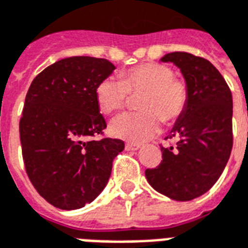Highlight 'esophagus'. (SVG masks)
Listing matches in <instances>:
<instances>
[{
  "label": "esophagus",
  "mask_w": 248,
  "mask_h": 248,
  "mask_svg": "<svg viewBox=\"0 0 248 248\" xmlns=\"http://www.w3.org/2000/svg\"><path fill=\"white\" fill-rule=\"evenodd\" d=\"M140 147H141V146L136 145V143H126L125 150L126 151H136V150H138Z\"/></svg>",
  "instance_id": "esophagus-1"
}]
</instances>
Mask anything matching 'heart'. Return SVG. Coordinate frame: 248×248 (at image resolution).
<instances>
[{
	"label": "heart",
	"mask_w": 248,
	"mask_h": 248,
	"mask_svg": "<svg viewBox=\"0 0 248 248\" xmlns=\"http://www.w3.org/2000/svg\"><path fill=\"white\" fill-rule=\"evenodd\" d=\"M143 94L138 101L142 112L124 114L115 119L111 132L119 138L145 142L160 132L163 119L177 120L186 110L189 92L185 82L173 78L170 67L143 63L123 71L119 80L105 78L95 86V101L103 114L112 115L125 107L128 94Z\"/></svg>",
	"instance_id": "1"
}]
</instances>
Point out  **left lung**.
<instances>
[{
  "mask_svg": "<svg viewBox=\"0 0 248 248\" xmlns=\"http://www.w3.org/2000/svg\"><path fill=\"white\" fill-rule=\"evenodd\" d=\"M162 62H172L181 70L189 101L167 137L177 138L176 145L162 147L163 160L156 168L146 170L145 176L156 191L185 202L207 193L229 160L233 99L225 78L210 61L174 51Z\"/></svg>",
  "mask_w": 248,
  "mask_h": 248,
  "instance_id": "left-lung-1",
  "label": "left lung"
}]
</instances>
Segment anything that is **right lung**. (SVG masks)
I'll return each instance as SVG.
<instances>
[{"label":"right lung","instance_id":"obj_1","mask_svg":"<svg viewBox=\"0 0 248 248\" xmlns=\"http://www.w3.org/2000/svg\"><path fill=\"white\" fill-rule=\"evenodd\" d=\"M115 66L107 59H61L33 78L27 92L19 133L26 172L46 202L78 210L105 189L124 142L103 137L95 86Z\"/></svg>","mask_w":248,"mask_h":248}]
</instances>
